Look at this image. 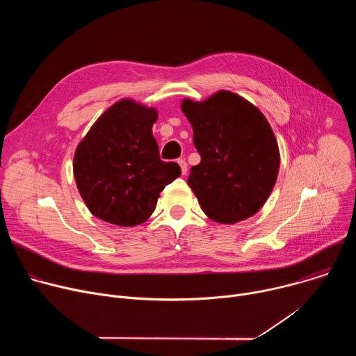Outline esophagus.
<instances>
[{
	"mask_svg": "<svg viewBox=\"0 0 356 356\" xmlns=\"http://www.w3.org/2000/svg\"><path fill=\"white\" fill-rule=\"evenodd\" d=\"M177 163L180 165L181 173H183V175H186V173H187V162H186L184 159H179V161H177Z\"/></svg>",
	"mask_w": 356,
	"mask_h": 356,
	"instance_id": "esophagus-1",
	"label": "esophagus"
}]
</instances>
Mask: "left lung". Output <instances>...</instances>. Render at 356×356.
I'll list each match as a JSON object with an SVG mask.
<instances>
[{"mask_svg": "<svg viewBox=\"0 0 356 356\" xmlns=\"http://www.w3.org/2000/svg\"><path fill=\"white\" fill-rule=\"evenodd\" d=\"M181 111L201 156L187 180L201 210L221 224L255 216L269 198L280 166L277 140L265 115L228 90L202 101L184 98Z\"/></svg>", "mask_w": 356, "mask_h": 356, "instance_id": "8db88e82", "label": "left lung"}]
</instances>
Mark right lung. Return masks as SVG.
Segmentation results:
<instances>
[{"label":"right lung","instance_id":"1","mask_svg":"<svg viewBox=\"0 0 356 356\" xmlns=\"http://www.w3.org/2000/svg\"><path fill=\"white\" fill-rule=\"evenodd\" d=\"M158 110L121 98L91 125L76 147L73 175L90 213L120 227L143 224L161 191L181 175L162 162L152 134Z\"/></svg>","mask_w":356,"mask_h":356}]
</instances>
